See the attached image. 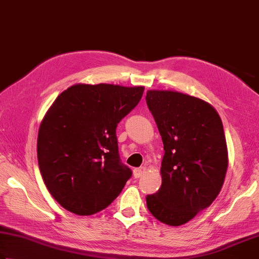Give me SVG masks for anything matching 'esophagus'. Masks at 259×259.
<instances>
[{
  "label": "esophagus",
  "mask_w": 259,
  "mask_h": 259,
  "mask_svg": "<svg viewBox=\"0 0 259 259\" xmlns=\"http://www.w3.org/2000/svg\"><path fill=\"white\" fill-rule=\"evenodd\" d=\"M146 167H139V168L134 169V178L135 179H140L141 176L146 173Z\"/></svg>",
  "instance_id": "esophagus-1"
}]
</instances>
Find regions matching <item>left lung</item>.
I'll list each match as a JSON object with an SVG mask.
<instances>
[{
  "label": "left lung",
  "instance_id": "1",
  "mask_svg": "<svg viewBox=\"0 0 259 259\" xmlns=\"http://www.w3.org/2000/svg\"><path fill=\"white\" fill-rule=\"evenodd\" d=\"M147 104L164 143L161 187L147 196L149 211L167 225L188 223L211 205L224 183L228 148L209 103L173 91H148Z\"/></svg>",
  "mask_w": 259,
  "mask_h": 259
}]
</instances>
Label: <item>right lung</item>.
Wrapping results in <instances>:
<instances>
[{"mask_svg":"<svg viewBox=\"0 0 259 259\" xmlns=\"http://www.w3.org/2000/svg\"><path fill=\"white\" fill-rule=\"evenodd\" d=\"M144 88L77 84L59 95L39 126L37 160L49 192L76 215H93L132 176L118 153L116 128Z\"/></svg>","mask_w":259,"mask_h":259,"instance_id":"add662e5","label":"right lung"}]
</instances>
